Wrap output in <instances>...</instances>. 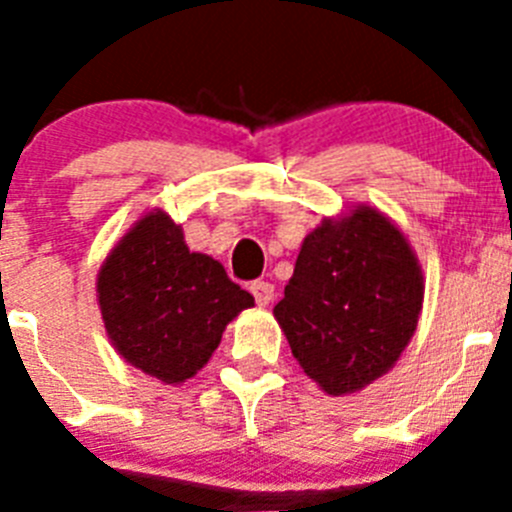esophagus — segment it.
<instances>
[{"instance_id": "1", "label": "esophagus", "mask_w": 512, "mask_h": 512, "mask_svg": "<svg viewBox=\"0 0 512 512\" xmlns=\"http://www.w3.org/2000/svg\"><path fill=\"white\" fill-rule=\"evenodd\" d=\"M251 295L256 297V302H259L261 307H266L271 300H274V284H269V282H253L251 284Z\"/></svg>"}]
</instances>
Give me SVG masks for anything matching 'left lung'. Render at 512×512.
Returning a JSON list of instances; mask_svg holds the SVG:
<instances>
[{
    "instance_id": "left-lung-1",
    "label": "left lung",
    "mask_w": 512,
    "mask_h": 512,
    "mask_svg": "<svg viewBox=\"0 0 512 512\" xmlns=\"http://www.w3.org/2000/svg\"><path fill=\"white\" fill-rule=\"evenodd\" d=\"M413 246L377 207L323 217L305 235L274 318L325 395L364 390L397 364L423 310Z\"/></svg>"
}]
</instances>
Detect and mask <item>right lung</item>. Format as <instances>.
I'll use <instances>...</instances> for the list:
<instances>
[{
  "label": "right lung",
  "mask_w": 512,
  "mask_h": 512,
  "mask_svg": "<svg viewBox=\"0 0 512 512\" xmlns=\"http://www.w3.org/2000/svg\"><path fill=\"white\" fill-rule=\"evenodd\" d=\"M104 330L130 366L164 384L200 372L225 325L253 307L223 264L189 251L182 225L161 207L135 220L97 274Z\"/></svg>",
  "instance_id": "obj_1"
}]
</instances>
